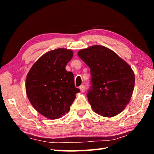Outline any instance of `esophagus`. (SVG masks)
I'll use <instances>...</instances> for the list:
<instances>
[{"mask_svg":"<svg viewBox=\"0 0 154 154\" xmlns=\"http://www.w3.org/2000/svg\"><path fill=\"white\" fill-rule=\"evenodd\" d=\"M79 89H80V91L82 92H85V87L84 85H82L81 86L79 87Z\"/></svg>","mask_w":154,"mask_h":154,"instance_id":"obj_1","label":"esophagus"}]
</instances>
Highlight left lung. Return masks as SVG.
I'll list each match as a JSON object with an SVG mask.
<instances>
[{
  "label": "left lung",
  "instance_id": "left-lung-1",
  "mask_svg": "<svg viewBox=\"0 0 154 154\" xmlns=\"http://www.w3.org/2000/svg\"><path fill=\"white\" fill-rule=\"evenodd\" d=\"M90 69L92 88L87 96L93 111L112 118L126 108L134 88V73L127 62L111 49L92 45L77 52Z\"/></svg>",
  "mask_w": 154,
  "mask_h": 154
}]
</instances>
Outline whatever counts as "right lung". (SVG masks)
<instances>
[{
	"mask_svg": "<svg viewBox=\"0 0 154 154\" xmlns=\"http://www.w3.org/2000/svg\"><path fill=\"white\" fill-rule=\"evenodd\" d=\"M73 56L66 48L49 51L30 68L26 79V92L31 105L46 118L56 119L69 112L76 94L74 75L65 69Z\"/></svg>",
	"mask_w": 154,
	"mask_h": 154,
	"instance_id": "add662e5",
	"label": "right lung"
}]
</instances>
